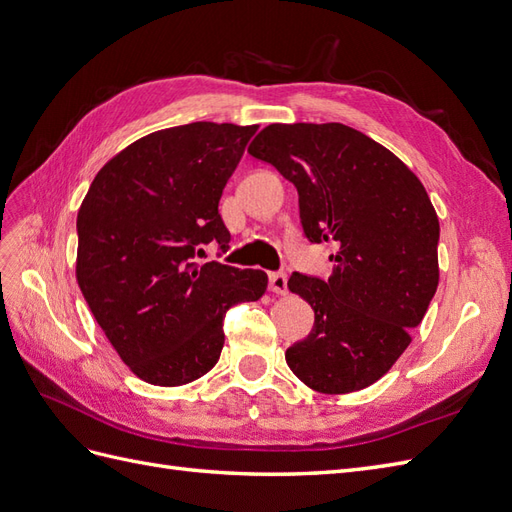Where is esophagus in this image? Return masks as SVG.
<instances>
[{"instance_id": "1", "label": "esophagus", "mask_w": 512, "mask_h": 512, "mask_svg": "<svg viewBox=\"0 0 512 512\" xmlns=\"http://www.w3.org/2000/svg\"><path fill=\"white\" fill-rule=\"evenodd\" d=\"M269 290L275 292V294H286L288 292L286 273H271L269 275Z\"/></svg>"}]
</instances>
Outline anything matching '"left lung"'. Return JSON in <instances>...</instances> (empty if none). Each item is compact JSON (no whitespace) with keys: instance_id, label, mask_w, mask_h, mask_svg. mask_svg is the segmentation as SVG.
Masks as SVG:
<instances>
[{"instance_id":"left-lung-1","label":"left lung","mask_w":512,"mask_h":512,"mask_svg":"<svg viewBox=\"0 0 512 512\" xmlns=\"http://www.w3.org/2000/svg\"><path fill=\"white\" fill-rule=\"evenodd\" d=\"M247 153L297 188L305 237L337 247L327 282L290 275L314 329L286 363L318 393L361 391L404 354L436 294V209L395 153L344 123H271Z\"/></svg>"}]
</instances>
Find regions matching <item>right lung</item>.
I'll return each instance as SVG.
<instances>
[{"instance_id": "add662e5", "label": "right lung", "mask_w": 512, "mask_h": 512, "mask_svg": "<svg viewBox=\"0 0 512 512\" xmlns=\"http://www.w3.org/2000/svg\"><path fill=\"white\" fill-rule=\"evenodd\" d=\"M258 126L194 121L138 138L108 160L85 194L76 282L134 376L188 384L218 363L224 314L258 301L267 273L198 267V245L230 241L224 185Z\"/></svg>"}]
</instances>
